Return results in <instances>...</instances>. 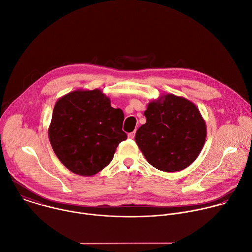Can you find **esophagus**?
I'll list each match as a JSON object with an SVG mask.
<instances>
[{"instance_id":"esophagus-1","label":"esophagus","mask_w":252,"mask_h":252,"mask_svg":"<svg viewBox=\"0 0 252 252\" xmlns=\"http://www.w3.org/2000/svg\"><path fill=\"white\" fill-rule=\"evenodd\" d=\"M128 138H130V139H133L134 138V136H135V131H132V132H130V133H128Z\"/></svg>"}]
</instances>
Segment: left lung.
<instances>
[{"label": "left lung", "mask_w": 252, "mask_h": 252, "mask_svg": "<svg viewBox=\"0 0 252 252\" xmlns=\"http://www.w3.org/2000/svg\"><path fill=\"white\" fill-rule=\"evenodd\" d=\"M146 123L135 133V142L150 165L173 173L191 165L201 152L207 134L198 108L187 98L164 94L144 112Z\"/></svg>", "instance_id": "8db88e82"}]
</instances>
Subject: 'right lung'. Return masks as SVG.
<instances>
[{"label": "right lung", "instance_id": "obj_1", "mask_svg": "<svg viewBox=\"0 0 252 252\" xmlns=\"http://www.w3.org/2000/svg\"><path fill=\"white\" fill-rule=\"evenodd\" d=\"M125 115L111 106L101 90L77 89L55 104L48 135L62 164L75 175L94 176L112 161L120 142Z\"/></svg>", "mask_w": 252, "mask_h": 252}]
</instances>
